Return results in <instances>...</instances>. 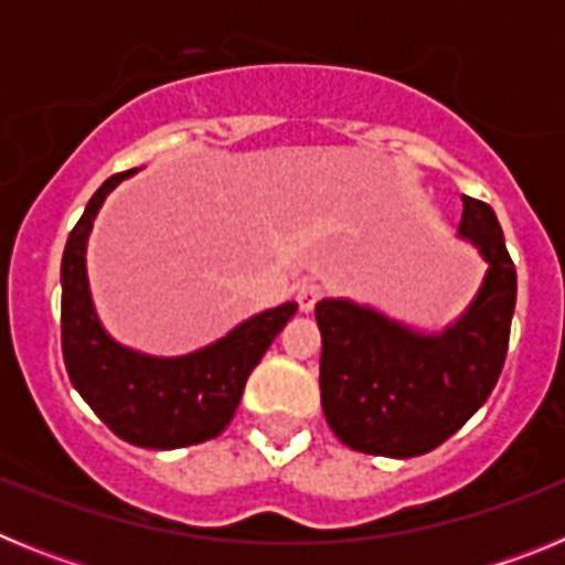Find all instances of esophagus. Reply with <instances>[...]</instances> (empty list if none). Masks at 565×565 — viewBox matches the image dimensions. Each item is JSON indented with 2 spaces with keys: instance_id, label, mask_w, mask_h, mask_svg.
Wrapping results in <instances>:
<instances>
[{
  "instance_id": "34e87169",
  "label": "esophagus",
  "mask_w": 565,
  "mask_h": 565,
  "mask_svg": "<svg viewBox=\"0 0 565 565\" xmlns=\"http://www.w3.org/2000/svg\"><path fill=\"white\" fill-rule=\"evenodd\" d=\"M322 286L319 282H302V286L297 288V302H299V311L302 313H311L313 308H317V302L322 299Z\"/></svg>"
}]
</instances>
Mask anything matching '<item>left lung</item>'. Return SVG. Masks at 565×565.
Masks as SVG:
<instances>
[{"mask_svg": "<svg viewBox=\"0 0 565 565\" xmlns=\"http://www.w3.org/2000/svg\"><path fill=\"white\" fill-rule=\"evenodd\" d=\"M461 201L458 237L489 268L467 311L441 333L413 331L351 299L317 302L322 413L351 450L387 458L436 450L476 416L501 376L515 313V263L495 212L467 194Z\"/></svg>", "mask_w": 565, "mask_h": 565, "instance_id": "obj_1", "label": "left lung"}]
</instances>
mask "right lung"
<instances>
[{
	"label": "right lung",
	"mask_w": 565,
	"mask_h": 565,
	"mask_svg": "<svg viewBox=\"0 0 565 565\" xmlns=\"http://www.w3.org/2000/svg\"><path fill=\"white\" fill-rule=\"evenodd\" d=\"M135 169L102 183L62 257V353L70 382L109 430L135 447L178 450L217 438L237 411L248 373L286 328L297 302L239 322L186 356H147L104 331L87 282V237L104 198Z\"/></svg>",
	"instance_id": "1"
}]
</instances>
